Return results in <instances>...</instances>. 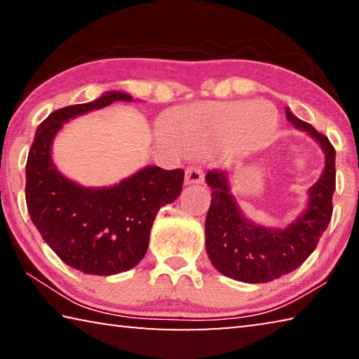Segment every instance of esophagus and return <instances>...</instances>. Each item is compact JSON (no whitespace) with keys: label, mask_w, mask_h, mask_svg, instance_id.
Wrapping results in <instances>:
<instances>
[{"label":"esophagus","mask_w":359,"mask_h":359,"mask_svg":"<svg viewBox=\"0 0 359 359\" xmlns=\"http://www.w3.org/2000/svg\"><path fill=\"white\" fill-rule=\"evenodd\" d=\"M204 180V174L199 168L196 166H188L185 169V184L187 185H198L203 184Z\"/></svg>","instance_id":"obj_1"}]
</instances>
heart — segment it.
I'll list each match as a JSON object with an SVG mask.
<instances>
[{
	"instance_id": "heart-1",
	"label": "heart",
	"mask_w": 359,
	"mask_h": 359,
	"mask_svg": "<svg viewBox=\"0 0 359 359\" xmlns=\"http://www.w3.org/2000/svg\"><path fill=\"white\" fill-rule=\"evenodd\" d=\"M277 125V111L263 101L198 102L179 109L163 125V133L187 149L205 150L231 141L258 144Z\"/></svg>"
}]
</instances>
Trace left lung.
Wrapping results in <instances>:
<instances>
[{
    "label": "left lung",
    "mask_w": 359,
    "mask_h": 359,
    "mask_svg": "<svg viewBox=\"0 0 359 359\" xmlns=\"http://www.w3.org/2000/svg\"><path fill=\"white\" fill-rule=\"evenodd\" d=\"M287 118L307 133L325 154V168L307 190V204L285 226H266L248 218L231 193L229 171H209L212 201L205 217V252L218 272L245 283H266L299 267L311 257L332 215L336 150L325 135L287 107Z\"/></svg>",
    "instance_id": "left-lung-1"
}]
</instances>
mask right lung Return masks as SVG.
<instances>
[{
	"instance_id": "add662e5",
	"label": "right lung",
	"mask_w": 359,
	"mask_h": 359,
	"mask_svg": "<svg viewBox=\"0 0 359 359\" xmlns=\"http://www.w3.org/2000/svg\"><path fill=\"white\" fill-rule=\"evenodd\" d=\"M115 101L131 102L133 96L112 90L52 112L36 130L28 154L25 198L32 222L63 263L83 274L114 276L135 267L147 253L158 210L174 203L184 185L182 169L158 166L109 187H85L58 171L52 145L63 125Z\"/></svg>"
}]
</instances>
